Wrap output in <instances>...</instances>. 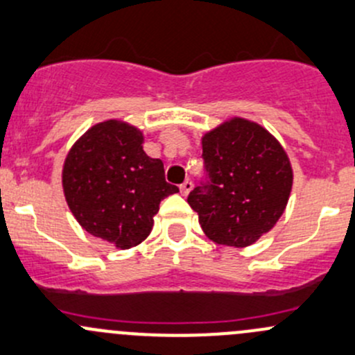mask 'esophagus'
<instances>
[{"label": "esophagus", "mask_w": 355, "mask_h": 355, "mask_svg": "<svg viewBox=\"0 0 355 355\" xmlns=\"http://www.w3.org/2000/svg\"><path fill=\"white\" fill-rule=\"evenodd\" d=\"M192 187H193V184H192V180H185L184 184L180 185V192L184 193V196H187V193L190 192V190H192Z\"/></svg>", "instance_id": "34e87169"}]
</instances>
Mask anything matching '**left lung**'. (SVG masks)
I'll return each mask as SVG.
<instances>
[{"instance_id": "left-lung-1", "label": "left lung", "mask_w": 355, "mask_h": 355, "mask_svg": "<svg viewBox=\"0 0 355 355\" xmlns=\"http://www.w3.org/2000/svg\"><path fill=\"white\" fill-rule=\"evenodd\" d=\"M204 178L187 202L209 240L248 246L284 212L293 170L281 144L262 125L231 119L202 137Z\"/></svg>"}]
</instances>
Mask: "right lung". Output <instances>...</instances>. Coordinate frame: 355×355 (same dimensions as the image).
<instances>
[{
  "label": "right lung",
  "instance_id": "obj_1",
  "mask_svg": "<svg viewBox=\"0 0 355 355\" xmlns=\"http://www.w3.org/2000/svg\"><path fill=\"white\" fill-rule=\"evenodd\" d=\"M62 189L83 230L122 250L146 240L159 202L178 192L165 180L162 159L143 151L141 130L119 121L100 122L76 141Z\"/></svg>",
  "mask_w": 355,
  "mask_h": 355
}]
</instances>
